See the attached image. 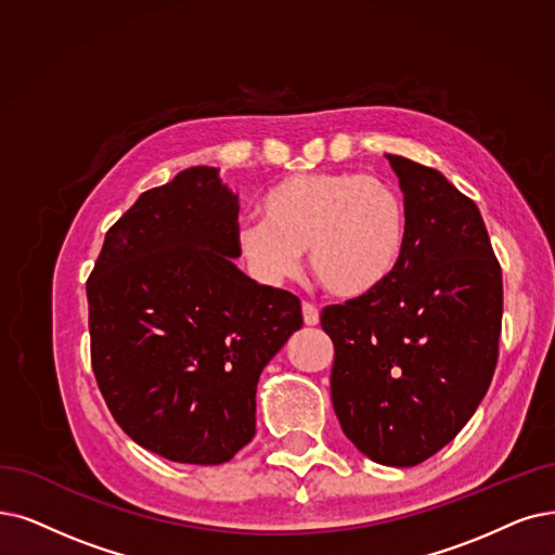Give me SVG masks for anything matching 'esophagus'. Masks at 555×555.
<instances>
[{
    "label": "esophagus",
    "instance_id": "34e87169",
    "mask_svg": "<svg viewBox=\"0 0 555 555\" xmlns=\"http://www.w3.org/2000/svg\"><path fill=\"white\" fill-rule=\"evenodd\" d=\"M302 321H305V325H319L321 314L312 302H302Z\"/></svg>",
    "mask_w": 555,
    "mask_h": 555
}]
</instances>
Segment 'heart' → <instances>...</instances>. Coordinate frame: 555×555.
I'll list each match as a JSON object with an SVG mask.
<instances>
[{
    "label": "heart",
    "instance_id": "1",
    "mask_svg": "<svg viewBox=\"0 0 555 555\" xmlns=\"http://www.w3.org/2000/svg\"><path fill=\"white\" fill-rule=\"evenodd\" d=\"M263 218L236 228L248 273L269 286L298 275L305 253L317 280L339 298L378 289L396 271L408 236L401 193L369 172L284 177L261 201Z\"/></svg>",
    "mask_w": 555,
    "mask_h": 555
}]
</instances>
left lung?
Instances as JSON below:
<instances>
[{"instance_id":"obj_1","label":"left lung","mask_w":555,"mask_h":555,"mask_svg":"<svg viewBox=\"0 0 555 555\" xmlns=\"http://www.w3.org/2000/svg\"><path fill=\"white\" fill-rule=\"evenodd\" d=\"M408 211L396 271L323 309L330 389L344 435L387 467H414L464 428L490 389L503 317L501 266L482 216L444 175L387 154Z\"/></svg>"}]
</instances>
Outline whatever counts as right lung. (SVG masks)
I'll list each match as a JSON object with an SVG mask.
<instances>
[{
  "label": "right lung",
  "instance_id": "obj_1",
  "mask_svg": "<svg viewBox=\"0 0 555 555\" xmlns=\"http://www.w3.org/2000/svg\"><path fill=\"white\" fill-rule=\"evenodd\" d=\"M238 195L218 168L141 193L86 282L91 362L118 426L172 462L223 464L255 437L263 366L300 300L241 273Z\"/></svg>",
  "mask_w": 555,
  "mask_h": 555
}]
</instances>
